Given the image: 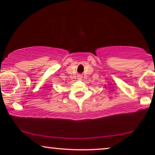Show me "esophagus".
I'll return each instance as SVG.
<instances>
[{
    "instance_id": "esophagus-1",
    "label": "esophagus",
    "mask_w": 155,
    "mask_h": 155,
    "mask_svg": "<svg viewBox=\"0 0 155 155\" xmlns=\"http://www.w3.org/2000/svg\"><path fill=\"white\" fill-rule=\"evenodd\" d=\"M82 78V76L81 75H78V80H81Z\"/></svg>"
}]
</instances>
